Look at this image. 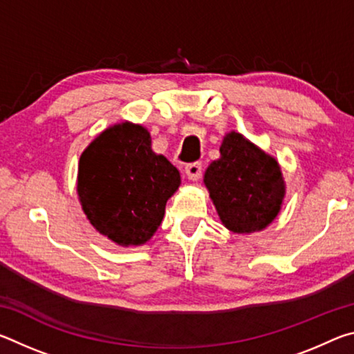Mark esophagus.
<instances>
[{"instance_id": "1", "label": "esophagus", "mask_w": 354, "mask_h": 354, "mask_svg": "<svg viewBox=\"0 0 354 354\" xmlns=\"http://www.w3.org/2000/svg\"><path fill=\"white\" fill-rule=\"evenodd\" d=\"M185 175H187L190 181H198L203 175L201 162H192L189 165H185Z\"/></svg>"}]
</instances>
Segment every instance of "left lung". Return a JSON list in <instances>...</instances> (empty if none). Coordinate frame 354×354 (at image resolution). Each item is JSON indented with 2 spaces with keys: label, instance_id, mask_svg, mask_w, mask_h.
I'll use <instances>...</instances> for the list:
<instances>
[{
  "label": "left lung",
  "instance_id": "left-lung-1",
  "mask_svg": "<svg viewBox=\"0 0 354 354\" xmlns=\"http://www.w3.org/2000/svg\"><path fill=\"white\" fill-rule=\"evenodd\" d=\"M205 184L223 225L237 234L263 230L284 198L279 165L242 134H226L220 159L207 167Z\"/></svg>",
  "mask_w": 354,
  "mask_h": 354
}]
</instances>
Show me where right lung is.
Here are the masks:
<instances>
[{
	"instance_id": "right-lung-1",
	"label": "right lung",
	"mask_w": 354,
	"mask_h": 354,
	"mask_svg": "<svg viewBox=\"0 0 354 354\" xmlns=\"http://www.w3.org/2000/svg\"><path fill=\"white\" fill-rule=\"evenodd\" d=\"M181 184L175 165L151 149L140 124L122 123L100 134L81 154L77 195L91 223L118 245H142L164 218Z\"/></svg>"
}]
</instances>
